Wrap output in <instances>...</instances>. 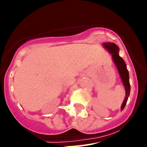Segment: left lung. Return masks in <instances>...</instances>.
<instances>
[{
  "label": "left lung",
  "mask_w": 147,
  "mask_h": 147,
  "mask_svg": "<svg viewBox=\"0 0 147 147\" xmlns=\"http://www.w3.org/2000/svg\"><path fill=\"white\" fill-rule=\"evenodd\" d=\"M102 46L111 55L112 59H113L115 65L116 66L118 72H119L120 78L121 79L123 85L125 88L126 95H125V98L123 100V103H122L121 106V110L123 111L124 107L126 106V102L128 100V98H129V95H130L131 85L130 82H129V71H128L127 67H126V65L125 63L124 60L119 56V48L116 44L108 42V43L102 44Z\"/></svg>",
  "instance_id": "obj_1"
}]
</instances>
